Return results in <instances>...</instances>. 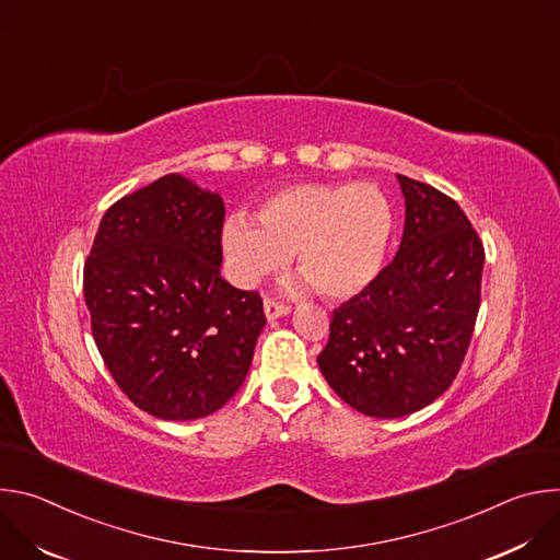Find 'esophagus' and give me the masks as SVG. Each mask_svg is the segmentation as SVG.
Returning <instances> with one entry per match:
<instances>
[{
	"label": "esophagus",
	"instance_id": "1",
	"mask_svg": "<svg viewBox=\"0 0 560 560\" xmlns=\"http://www.w3.org/2000/svg\"><path fill=\"white\" fill-rule=\"evenodd\" d=\"M264 312L268 316V322H272V318H279V316H285L290 312V307L285 303H279L275 299H266L264 301Z\"/></svg>",
	"mask_w": 560,
	"mask_h": 560
}]
</instances>
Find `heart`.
Here are the masks:
<instances>
[{"mask_svg": "<svg viewBox=\"0 0 560 560\" xmlns=\"http://www.w3.org/2000/svg\"><path fill=\"white\" fill-rule=\"evenodd\" d=\"M394 228L392 201L374 184H303L266 199L257 223L230 217L221 242L238 285H257L296 255L305 283L343 301L381 275Z\"/></svg>", "mask_w": 560, "mask_h": 560, "instance_id": "heart-1", "label": "heart"}]
</instances>
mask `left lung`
Wrapping results in <instances>:
<instances>
[{
  "instance_id": "1",
  "label": "left lung",
  "mask_w": 560,
  "mask_h": 560,
  "mask_svg": "<svg viewBox=\"0 0 560 560\" xmlns=\"http://www.w3.org/2000/svg\"><path fill=\"white\" fill-rule=\"evenodd\" d=\"M406 228L392 264L332 312L328 346L316 357L330 387L354 410L398 419L456 378L481 305L486 250L458 203L396 175Z\"/></svg>"
}]
</instances>
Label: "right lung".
Returning <instances> with one entry per match:
<instances>
[{
	"label": "right lung",
	"instance_id": "right-lung-1",
	"mask_svg": "<svg viewBox=\"0 0 560 560\" xmlns=\"http://www.w3.org/2000/svg\"><path fill=\"white\" fill-rule=\"evenodd\" d=\"M223 199L166 175L115 201L84 266L97 350L130 401L195 421L242 387L266 326L257 292L221 279Z\"/></svg>",
	"mask_w": 560,
	"mask_h": 560
}]
</instances>
